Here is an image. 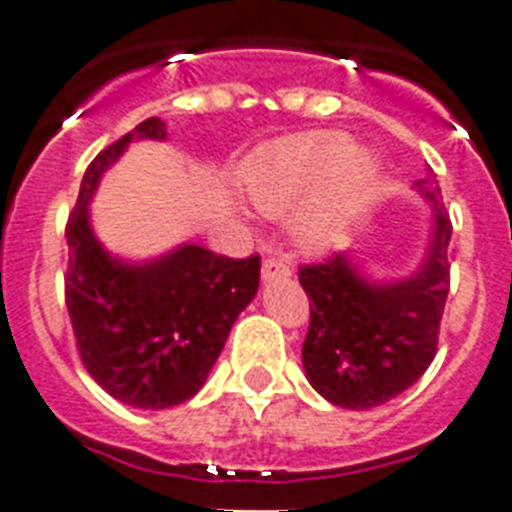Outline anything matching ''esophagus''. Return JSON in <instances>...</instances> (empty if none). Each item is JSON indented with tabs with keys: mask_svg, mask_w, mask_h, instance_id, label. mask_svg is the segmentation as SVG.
<instances>
[{
	"mask_svg": "<svg viewBox=\"0 0 512 512\" xmlns=\"http://www.w3.org/2000/svg\"><path fill=\"white\" fill-rule=\"evenodd\" d=\"M289 273H292L289 263H284V260H279V257H268V260L263 263V279L265 281L287 279Z\"/></svg>",
	"mask_w": 512,
	"mask_h": 512,
	"instance_id": "obj_1",
	"label": "esophagus"
}]
</instances>
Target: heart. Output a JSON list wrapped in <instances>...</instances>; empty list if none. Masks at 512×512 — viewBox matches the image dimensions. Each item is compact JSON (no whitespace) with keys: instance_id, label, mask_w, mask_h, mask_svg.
Wrapping results in <instances>:
<instances>
[{"instance_id":"b5f03b06","label":"heart","mask_w":512,"mask_h":512,"mask_svg":"<svg viewBox=\"0 0 512 512\" xmlns=\"http://www.w3.org/2000/svg\"><path fill=\"white\" fill-rule=\"evenodd\" d=\"M377 172L372 151L342 132L316 130L273 143L241 170V191L263 215L292 212L300 247H327L345 217L364 199Z\"/></svg>"}]
</instances>
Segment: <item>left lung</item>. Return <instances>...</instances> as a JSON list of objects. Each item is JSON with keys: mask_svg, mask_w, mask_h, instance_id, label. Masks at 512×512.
I'll return each instance as SVG.
<instances>
[{"mask_svg": "<svg viewBox=\"0 0 512 512\" xmlns=\"http://www.w3.org/2000/svg\"><path fill=\"white\" fill-rule=\"evenodd\" d=\"M433 207V239L420 271L409 279L374 284L332 252L300 268L311 300L303 366L321 396L342 409H372L420 380L438 348V329L449 295L452 220L430 172L414 183Z\"/></svg>", "mask_w": 512, "mask_h": 512, "instance_id": "8db88e82", "label": "left lung"}]
</instances>
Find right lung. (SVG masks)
Masks as SVG:
<instances>
[{"mask_svg": "<svg viewBox=\"0 0 512 512\" xmlns=\"http://www.w3.org/2000/svg\"><path fill=\"white\" fill-rule=\"evenodd\" d=\"M164 140L162 119L140 122L87 167L68 215L66 305L84 369L138 409H170L199 393L233 321L260 284V255L233 260L183 244L151 263L111 257L90 228L100 175L132 140Z\"/></svg>", "mask_w": 512, "mask_h": 512, "instance_id": "obj_1", "label": "right lung"}]
</instances>
